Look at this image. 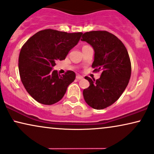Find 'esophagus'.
<instances>
[{"label":"esophagus","mask_w":154,"mask_h":154,"mask_svg":"<svg viewBox=\"0 0 154 154\" xmlns=\"http://www.w3.org/2000/svg\"><path fill=\"white\" fill-rule=\"evenodd\" d=\"M75 79H76L77 80H82L83 79V77L81 76V75H76V77H75Z\"/></svg>","instance_id":"obj_1"}]
</instances>
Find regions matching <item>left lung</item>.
I'll return each instance as SVG.
<instances>
[{
  "mask_svg": "<svg viewBox=\"0 0 154 154\" xmlns=\"http://www.w3.org/2000/svg\"><path fill=\"white\" fill-rule=\"evenodd\" d=\"M81 41L90 44L95 51L93 71L102 72L96 81L85 77L90 86L83 90V97L93 109H105L119 98L128 85L131 73L128 51L120 39L107 31L87 32Z\"/></svg>",
  "mask_w": 154,
  "mask_h": 154,
  "instance_id": "1",
  "label": "left lung"
}]
</instances>
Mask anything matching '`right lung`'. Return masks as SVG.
I'll return each instance as SVG.
<instances>
[{"mask_svg":"<svg viewBox=\"0 0 154 154\" xmlns=\"http://www.w3.org/2000/svg\"><path fill=\"white\" fill-rule=\"evenodd\" d=\"M82 34L47 29L24 44L18 59L20 76L26 91L38 103L50 105L59 102L75 80L72 71L61 75L51 69L56 61L65 59Z\"/></svg>","mask_w":154,"mask_h":154,"instance_id":"right-lung-1","label":"right lung"}]
</instances>
